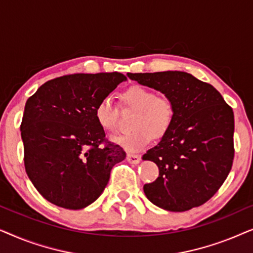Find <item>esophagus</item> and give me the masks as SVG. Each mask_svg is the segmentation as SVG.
<instances>
[{
	"label": "esophagus",
	"instance_id": "esophagus-1",
	"mask_svg": "<svg viewBox=\"0 0 253 253\" xmlns=\"http://www.w3.org/2000/svg\"><path fill=\"white\" fill-rule=\"evenodd\" d=\"M126 160L130 162V164H133V165H137L139 164L140 161V157L139 155H136V154H131L129 153L126 155Z\"/></svg>",
	"mask_w": 253,
	"mask_h": 253
}]
</instances>
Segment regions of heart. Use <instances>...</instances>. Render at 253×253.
Wrapping results in <instances>:
<instances>
[{
  "mask_svg": "<svg viewBox=\"0 0 253 253\" xmlns=\"http://www.w3.org/2000/svg\"><path fill=\"white\" fill-rule=\"evenodd\" d=\"M123 102L136 110L131 126L134 130L114 138V141L129 152H138L151 143L153 134L162 137L174 121V103L168 96L157 95L144 86H131L123 93ZM95 120L106 132L117 130V109L112 96H105L94 110Z\"/></svg>",
  "mask_w": 253,
  "mask_h": 253,
  "instance_id": "1",
  "label": "heart"
}]
</instances>
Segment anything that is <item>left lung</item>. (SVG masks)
<instances>
[{
    "mask_svg": "<svg viewBox=\"0 0 253 253\" xmlns=\"http://www.w3.org/2000/svg\"><path fill=\"white\" fill-rule=\"evenodd\" d=\"M127 77L168 96L175 108L170 129L143 155L159 167V177L144 185L145 196L171 212L203 205L220 189L233 165V109L212 85L188 72Z\"/></svg>",
    "mask_w": 253,
    "mask_h": 253,
    "instance_id": "1",
    "label": "left lung"
}]
</instances>
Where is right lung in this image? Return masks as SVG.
Masks as SVG:
<instances>
[{
    "instance_id": "obj_1",
    "label": "right lung",
    "mask_w": 253,
    "mask_h": 253,
    "mask_svg": "<svg viewBox=\"0 0 253 253\" xmlns=\"http://www.w3.org/2000/svg\"><path fill=\"white\" fill-rule=\"evenodd\" d=\"M120 72L75 74L44 83L27 99L20 134L26 174L54 205L82 210L99 198L110 170L126 159L105 141L95 120L99 101L126 82Z\"/></svg>"
}]
</instances>
